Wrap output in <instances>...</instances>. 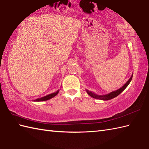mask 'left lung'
I'll return each instance as SVG.
<instances>
[{
    "label": "left lung",
    "mask_w": 149,
    "mask_h": 149,
    "mask_svg": "<svg viewBox=\"0 0 149 149\" xmlns=\"http://www.w3.org/2000/svg\"><path fill=\"white\" fill-rule=\"evenodd\" d=\"M132 75H133V74H132L131 77H130V79L126 82V83L123 85L122 87H121L120 88H119L118 90H115V91H113L112 92H111L109 93H107L106 95H97L96 93H95L93 92H91V91H89L88 90H86L87 93L90 96H91V97L94 98V99H99V100H111L113 99V98H115L116 97H117L121 93L122 91L124 90L127 87L128 85L129 84V83H131V81L132 80Z\"/></svg>",
    "instance_id": "8db88e82"
}]
</instances>
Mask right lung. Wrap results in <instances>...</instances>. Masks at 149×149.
I'll return each instance as SVG.
<instances>
[{
    "instance_id": "1",
    "label": "right lung",
    "mask_w": 149,
    "mask_h": 149,
    "mask_svg": "<svg viewBox=\"0 0 149 149\" xmlns=\"http://www.w3.org/2000/svg\"><path fill=\"white\" fill-rule=\"evenodd\" d=\"M59 90H58V91H56V92H54V93H52L51 94L47 95H46L45 97L38 98V99H37L34 100H33V101H34V102H42V101L48 100H49L50 99H52V98L54 97L56 95H58V93H59Z\"/></svg>"
}]
</instances>
